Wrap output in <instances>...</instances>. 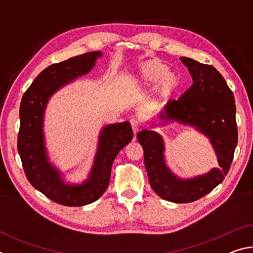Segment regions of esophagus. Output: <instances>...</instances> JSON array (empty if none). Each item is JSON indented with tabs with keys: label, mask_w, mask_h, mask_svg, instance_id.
Segmentation results:
<instances>
[{
	"label": "esophagus",
	"mask_w": 253,
	"mask_h": 253,
	"mask_svg": "<svg viewBox=\"0 0 253 253\" xmlns=\"http://www.w3.org/2000/svg\"><path fill=\"white\" fill-rule=\"evenodd\" d=\"M130 124H131L132 131H134V134L136 135L137 132H138V130H139V123H138V121H136V119H131Z\"/></svg>",
	"instance_id": "obj_1"
}]
</instances>
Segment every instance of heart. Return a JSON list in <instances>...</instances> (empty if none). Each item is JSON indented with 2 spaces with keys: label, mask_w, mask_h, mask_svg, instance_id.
I'll list each match as a JSON object with an SVG mask.
<instances>
[{
  "label": "heart",
  "mask_w": 253,
  "mask_h": 253,
  "mask_svg": "<svg viewBox=\"0 0 253 253\" xmlns=\"http://www.w3.org/2000/svg\"><path fill=\"white\" fill-rule=\"evenodd\" d=\"M158 83L154 88V100L155 105H161L169 99L181 84V78L174 71L169 70V66L160 60H148L142 63L135 72L131 80V88L135 90L151 87Z\"/></svg>",
  "instance_id": "obj_1"
}]
</instances>
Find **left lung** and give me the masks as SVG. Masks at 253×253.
I'll list each match as a JSON object with an SVG mask.
<instances>
[{"label": "left lung", "instance_id": "obj_1", "mask_svg": "<svg viewBox=\"0 0 253 253\" xmlns=\"http://www.w3.org/2000/svg\"><path fill=\"white\" fill-rule=\"evenodd\" d=\"M193 84L177 100H169L156 115L152 128L178 125L194 128L207 137L215 153L219 168L193 177H181L166 162L165 142L155 130L144 129L137 139L144 149L148 179L155 193L174 203H190L203 198L223 181L233 160L238 143L235 102L232 91L215 68L182 57Z\"/></svg>", "mask_w": 253, "mask_h": 253}]
</instances>
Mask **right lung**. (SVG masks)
<instances>
[{
  "label": "right lung",
  "mask_w": 253,
  "mask_h": 253,
  "mask_svg": "<svg viewBox=\"0 0 253 253\" xmlns=\"http://www.w3.org/2000/svg\"><path fill=\"white\" fill-rule=\"evenodd\" d=\"M101 57L100 51H92L45 68L25 91L20 105L18 151L24 173L36 190L66 207H84L105 193L115 158L132 139L129 122L102 126L90 172L80 183L66 181L62 170L50 162L43 129L48 102L60 89L89 74Z\"/></svg>",
  "instance_id": "obj_1"
}]
</instances>
